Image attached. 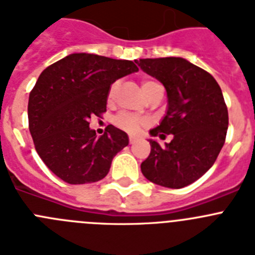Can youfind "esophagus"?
I'll use <instances>...</instances> for the list:
<instances>
[{"mask_svg": "<svg viewBox=\"0 0 255 255\" xmlns=\"http://www.w3.org/2000/svg\"><path fill=\"white\" fill-rule=\"evenodd\" d=\"M138 140V138H136V136H135V135H130L129 136V141H130V144H134L135 141Z\"/></svg>", "mask_w": 255, "mask_h": 255, "instance_id": "1", "label": "esophagus"}]
</instances>
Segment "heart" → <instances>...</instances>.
Masks as SVG:
<instances>
[{
    "instance_id": "b5f03b06",
    "label": "heart",
    "mask_w": 255,
    "mask_h": 255,
    "mask_svg": "<svg viewBox=\"0 0 255 255\" xmlns=\"http://www.w3.org/2000/svg\"><path fill=\"white\" fill-rule=\"evenodd\" d=\"M154 85H158V83L153 82V80H144L143 84H141L144 94L147 93L150 88L154 87ZM117 87H119V84L115 83V84H112L111 88H110V93H108V98H110V100L114 98L115 93H116L117 91ZM115 123H116V125L119 126V128H121V129L126 130V131L129 132H136L140 129V126L143 125V120H141V119L130 114H120L116 117Z\"/></svg>"
}]
</instances>
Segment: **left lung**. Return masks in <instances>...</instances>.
<instances>
[{
  "label": "left lung",
  "instance_id": "1",
  "mask_svg": "<svg viewBox=\"0 0 255 255\" xmlns=\"http://www.w3.org/2000/svg\"><path fill=\"white\" fill-rule=\"evenodd\" d=\"M135 62L161 82L167 93L166 114L149 134L161 139L172 134L164 147L149 139L150 154L141 162V172L164 188L190 185L213 166L224 147L229 112L222 91L211 74L185 58H140Z\"/></svg>",
  "mask_w": 255,
  "mask_h": 255
}]
</instances>
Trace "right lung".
<instances>
[{
	"mask_svg": "<svg viewBox=\"0 0 255 255\" xmlns=\"http://www.w3.org/2000/svg\"><path fill=\"white\" fill-rule=\"evenodd\" d=\"M129 60L71 53L42 71L29 94V130L47 167L69 184L102 180L129 136L114 125L97 136L89 119L106 111L110 87L136 73Z\"/></svg>",
	"mask_w": 255,
	"mask_h": 255,
	"instance_id": "1",
	"label": "right lung"
}]
</instances>
